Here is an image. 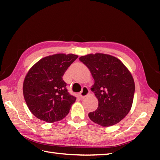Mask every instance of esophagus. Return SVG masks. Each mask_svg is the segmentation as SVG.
<instances>
[{"instance_id":"1","label":"esophagus","mask_w":160,"mask_h":160,"mask_svg":"<svg viewBox=\"0 0 160 160\" xmlns=\"http://www.w3.org/2000/svg\"><path fill=\"white\" fill-rule=\"evenodd\" d=\"M89 94V89H88L87 87H84L82 88V90L81 91V92L79 93V97L80 98H84L86 96H87Z\"/></svg>"}]
</instances>
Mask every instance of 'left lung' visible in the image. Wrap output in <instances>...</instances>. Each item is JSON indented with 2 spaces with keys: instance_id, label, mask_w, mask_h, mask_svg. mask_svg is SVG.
Here are the masks:
<instances>
[{
  "instance_id": "8db88e82",
  "label": "left lung",
  "mask_w": 160,
  "mask_h": 160,
  "mask_svg": "<svg viewBox=\"0 0 160 160\" xmlns=\"http://www.w3.org/2000/svg\"><path fill=\"white\" fill-rule=\"evenodd\" d=\"M79 60L89 68L95 83L91 88L98 100L97 109L90 112L91 121L102 127L120 122L130 111L135 82L130 71L117 58L97 53Z\"/></svg>"
}]
</instances>
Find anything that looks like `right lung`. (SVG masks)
Here are the masks:
<instances>
[{
  "label": "right lung",
  "instance_id": "right-lung-1",
  "mask_svg": "<svg viewBox=\"0 0 160 160\" xmlns=\"http://www.w3.org/2000/svg\"><path fill=\"white\" fill-rule=\"evenodd\" d=\"M78 56L58 53L43 58L27 73L23 96L33 115L49 123L67 116L76 98L69 94L63 75Z\"/></svg>",
  "mask_w": 160,
  "mask_h": 160
}]
</instances>
